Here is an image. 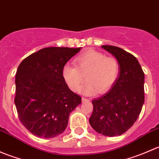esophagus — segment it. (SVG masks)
<instances>
[{"mask_svg":"<svg viewBox=\"0 0 159 159\" xmlns=\"http://www.w3.org/2000/svg\"><path fill=\"white\" fill-rule=\"evenodd\" d=\"M81 100H82V102H89V99L86 98H82V99H81Z\"/></svg>","mask_w":159,"mask_h":159,"instance_id":"esophagus-1","label":"esophagus"}]
</instances>
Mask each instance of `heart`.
<instances>
[{
	"instance_id": "b5f03b06",
	"label": "heart",
	"mask_w": 159,
	"mask_h": 159,
	"mask_svg": "<svg viewBox=\"0 0 159 159\" xmlns=\"http://www.w3.org/2000/svg\"><path fill=\"white\" fill-rule=\"evenodd\" d=\"M76 67L65 65L62 68L64 80L71 91H80L84 76L88 81L81 89L85 94H94L99 91L104 93L109 90L119 75V63L112 57L103 53L87 50L75 59Z\"/></svg>"
}]
</instances>
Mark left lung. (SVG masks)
Here are the masks:
<instances>
[{
	"instance_id": "1",
	"label": "left lung",
	"mask_w": 159,
	"mask_h": 159,
	"mask_svg": "<svg viewBox=\"0 0 159 159\" xmlns=\"http://www.w3.org/2000/svg\"><path fill=\"white\" fill-rule=\"evenodd\" d=\"M119 63V75L108 93L92 101L89 123L105 136L121 135L139 118L145 102V74L134 56L115 46L102 45Z\"/></svg>"
}]
</instances>
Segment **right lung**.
I'll use <instances>...</instances> for the list:
<instances>
[{
    "label": "right lung",
    "instance_id": "right-lung-1",
    "mask_svg": "<svg viewBox=\"0 0 159 159\" xmlns=\"http://www.w3.org/2000/svg\"><path fill=\"white\" fill-rule=\"evenodd\" d=\"M78 48L51 47L24 59L16 73L14 104L19 119L37 137L51 139L67 128L70 113L81 103L62 76Z\"/></svg>",
    "mask_w": 159,
    "mask_h": 159
}]
</instances>
